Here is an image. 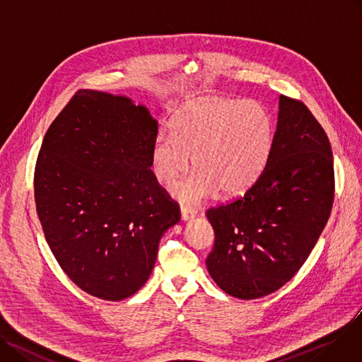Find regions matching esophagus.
Returning <instances> with one entry per match:
<instances>
[{
	"label": "esophagus",
	"mask_w": 362,
	"mask_h": 362,
	"mask_svg": "<svg viewBox=\"0 0 362 362\" xmlns=\"http://www.w3.org/2000/svg\"><path fill=\"white\" fill-rule=\"evenodd\" d=\"M197 215V210L196 209H191L187 206H181V219L182 221H189L193 219Z\"/></svg>",
	"instance_id": "esophagus-1"
}]
</instances>
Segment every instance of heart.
Wrapping results in <instances>:
<instances>
[{"instance_id":"heart-1","label":"heart","mask_w":362,"mask_h":362,"mask_svg":"<svg viewBox=\"0 0 362 362\" xmlns=\"http://www.w3.org/2000/svg\"><path fill=\"white\" fill-rule=\"evenodd\" d=\"M273 136V119L259 102L191 103L174 118L173 134L162 133L153 141L152 168L159 182L171 184L189 168L191 155L196 173L171 187L185 204H197L216 189L241 194L263 173Z\"/></svg>"}]
</instances>
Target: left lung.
Segmentation results:
<instances>
[{
  "label": "left lung",
  "instance_id": "left-lung-1",
  "mask_svg": "<svg viewBox=\"0 0 362 362\" xmlns=\"http://www.w3.org/2000/svg\"><path fill=\"white\" fill-rule=\"evenodd\" d=\"M334 197L330 141L307 106L281 95L263 173L244 196L206 211L215 245L206 260L218 286L240 300L282 288L308 259Z\"/></svg>",
  "mask_w": 362,
  "mask_h": 362
}]
</instances>
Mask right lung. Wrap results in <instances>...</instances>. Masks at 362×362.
<instances>
[{"instance_id":"add662e5","label":"right lung","mask_w":362,"mask_h":362,"mask_svg":"<svg viewBox=\"0 0 362 362\" xmlns=\"http://www.w3.org/2000/svg\"><path fill=\"white\" fill-rule=\"evenodd\" d=\"M158 122L130 98L76 92L44 137L36 211L61 269L106 301L136 293L180 207L151 169Z\"/></svg>"}]
</instances>
